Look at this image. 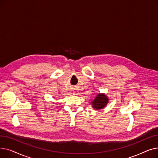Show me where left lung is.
I'll return each mask as SVG.
<instances>
[{"instance_id": "1", "label": "left lung", "mask_w": 158, "mask_h": 158, "mask_svg": "<svg viewBox=\"0 0 158 158\" xmlns=\"http://www.w3.org/2000/svg\"><path fill=\"white\" fill-rule=\"evenodd\" d=\"M90 102L92 108L95 110H99L104 108L109 103V98L104 94H98Z\"/></svg>"}]
</instances>
